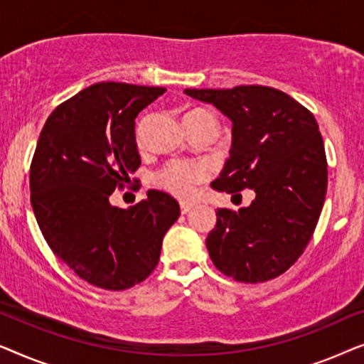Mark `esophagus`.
Instances as JSON below:
<instances>
[{
  "mask_svg": "<svg viewBox=\"0 0 364 364\" xmlns=\"http://www.w3.org/2000/svg\"><path fill=\"white\" fill-rule=\"evenodd\" d=\"M191 210H192V205H191V203H186V202H182V203H181V212L183 213V215H186V213H188Z\"/></svg>",
  "mask_w": 364,
  "mask_h": 364,
  "instance_id": "esophagus-1",
  "label": "esophagus"
}]
</instances>
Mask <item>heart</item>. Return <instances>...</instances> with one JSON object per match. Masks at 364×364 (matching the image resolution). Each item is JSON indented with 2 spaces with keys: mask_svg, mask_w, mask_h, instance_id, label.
<instances>
[{
  "mask_svg": "<svg viewBox=\"0 0 364 364\" xmlns=\"http://www.w3.org/2000/svg\"><path fill=\"white\" fill-rule=\"evenodd\" d=\"M197 111H203V109H197ZM207 176V167L198 166V164L173 161L167 164L159 173V183L172 196L182 198V200H188L196 196L197 186L202 181H205Z\"/></svg>",
  "mask_w": 364,
  "mask_h": 364,
  "instance_id": "b5f03b06",
  "label": "heart"
}]
</instances>
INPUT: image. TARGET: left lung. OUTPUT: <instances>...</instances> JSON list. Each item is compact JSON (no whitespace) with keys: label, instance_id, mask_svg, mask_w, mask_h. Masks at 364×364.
<instances>
[{"label":"left lung","instance_id":"8db88e82","mask_svg":"<svg viewBox=\"0 0 364 364\" xmlns=\"http://www.w3.org/2000/svg\"><path fill=\"white\" fill-rule=\"evenodd\" d=\"M232 122V147L213 187L252 188L238 212L218 208L205 245L223 275L243 283L272 280L305 250L325 203L328 171L315 116L288 94L265 86L183 89Z\"/></svg>","mask_w":364,"mask_h":364}]
</instances>
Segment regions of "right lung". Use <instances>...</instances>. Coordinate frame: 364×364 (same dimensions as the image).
<instances>
[{"instance_id":"add662e5","label":"right lung","mask_w":364,"mask_h":364,"mask_svg":"<svg viewBox=\"0 0 364 364\" xmlns=\"http://www.w3.org/2000/svg\"><path fill=\"white\" fill-rule=\"evenodd\" d=\"M164 87L97 82L54 109L31 164V205L48 245L82 280L127 290L151 275L177 200L149 191L129 208L111 203L141 164L136 117ZM131 181V178H129Z\"/></svg>"}]
</instances>
